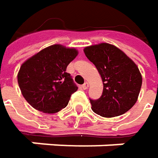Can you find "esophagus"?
I'll return each instance as SVG.
<instances>
[{"instance_id":"34e87169","label":"esophagus","mask_w":158,"mask_h":158,"mask_svg":"<svg viewBox=\"0 0 158 158\" xmlns=\"http://www.w3.org/2000/svg\"><path fill=\"white\" fill-rule=\"evenodd\" d=\"M81 88H82L83 89H87L89 88V83H88V82H85V83L81 86Z\"/></svg>"}]
</instances>
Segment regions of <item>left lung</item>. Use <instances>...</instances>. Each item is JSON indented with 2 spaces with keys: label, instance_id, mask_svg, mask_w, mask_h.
<instances>
[{
  "label": "left lung",
  "instance_id": "1",
  "mask_svg": "<svg viewBox=\"0 0 158 158\" xmlns=\"http://www.w3.org/2000/svg\"><path fill=\"white\" fill-rule=\"evenodd\" d=\"M84 53L103 82L102 96L98 100L89 99L92 110L107 118L128 111L135 104L142 86V76L135 63L107 43L87 47Z\"/></svg>",
  "mask_w": 158,
  "mask_h": 158
}]
</instances>
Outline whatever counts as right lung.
Segmentation results:
<instances>
[{"label":"right lung","instance_id":"add662e5","mask_svg":"<svg viewBox=\"0 0 158 158\" xmlns=\"http://www.w3.org/2000/svg\"><path fill=\"white\" fill-rule=\"evenodd\" d=\"M77 55L75 48L53 45L23 63L17 75L18 84L33 108L55 113L68 105L78 87L66 70Z\"/></svg>","mask_w":158,"mask_h":158}]
</instances>
